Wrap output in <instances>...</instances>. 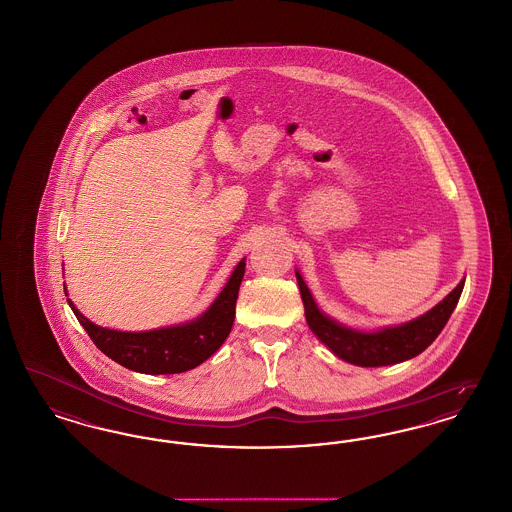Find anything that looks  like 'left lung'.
<instances>
[{"label": "left lung", "mask_w": 512, "mask_h": 512, "mask_svg": "<svg viewBox=\"0 0 512 512\" xmlns=\"http://www.w3.org/2000/svg\"><path fill=\"white\" fill-rule=\"evenodd\" d=\"M295 274L301 289V299L305 305L308 328L312 329V333L326 347L331 348L339 358L362 368L390 366L421 354L448 324L451 312L457 307V301L465 286V280H461L459 286L455 287L444 301L430 308L427 314L419 316L417 320H411L408 324H402L396 328L364 333V331L339 326L337 322L324 316L316 307L299 270Z\"/></svg>", "instance_id": "left-lung-1"}]
</instances>
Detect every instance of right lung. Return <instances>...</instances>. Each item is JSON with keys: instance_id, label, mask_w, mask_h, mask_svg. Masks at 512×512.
<instances>
[{"instance_id": "obj_1", "label": "right lung", "mask_w": 512, "mask_h": 512, "mask_svg": "<svg viewBox=\"0 0 512 512\" xmlns=\"http://www.w3.org/2000/svg\"><path fill=\"white\" fill-rule=\"evenodd\" d=\"M244 272L246 263L240 261L215 303L198 320L173 328L143 333L99 328L89 322L70 299L68 305L97 348L123 368L148 375L183 373L200 366L225 343L234 324L236 299Z\"/></svg>"}]
</instances>
